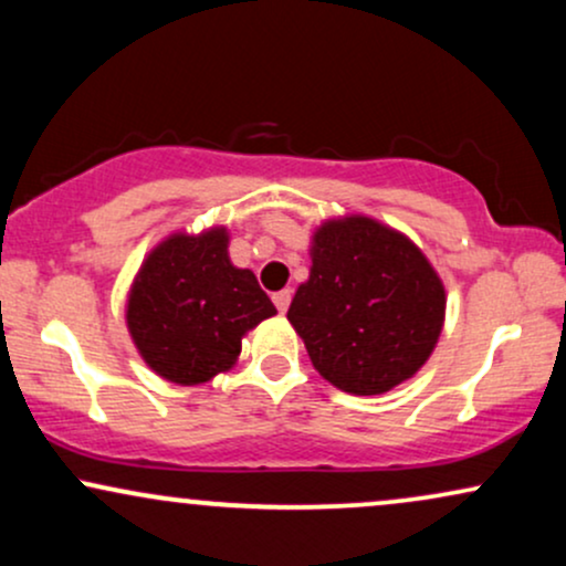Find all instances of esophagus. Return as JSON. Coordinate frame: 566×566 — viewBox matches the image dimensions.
<instances>
[{
    "label": "esophagus",
    "mask_w": 566,
    "mask_h": 566,
    "mask_svg": "<svg viewBox=\"0 0 566 566\" xmlns=\"http://www.w3.org/2000/svg\"><path fill=\"white\" fill-rule=\"evenodd\" d=\"M290 301H292V290H282V292H276V295H274V303H276L279 314H284V311L290 308Z\"/></svg>",
    "instance_id": "34e87169"
}]
</instances>
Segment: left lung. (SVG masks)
Returning <instances> with one entry per match:
<instances>
[{
	"label": "left lung",
	"mask_w": 566,
	"mask_h": 566,
	"mask_svg": "<svg viewBox=\"0 0 566 566\" xmlns=\"http://www.w3.org/2000/svg\"><path fill=\"white\" fill-rule=\"evenodd\" d=\"M308 279L287 319L324 380L380 396L431 359L447 290L407 233L369 216L327 218L311 233Z\"/></svg>",
	"instance_id": "left-lung-1"
}]
</instances>
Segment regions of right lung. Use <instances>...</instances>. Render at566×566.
I'll return each instance as SVG.
<instances>
[{"label":"right lung","mask_w":566,"mask_h":566,"mask_svg":"<svg viewBox=\"0 0 566 566\" xmlns=\"http://www.w3.org/2000/svg\"><path fill=\"white\" fill-rule=\"evenodd\" d=\"M231 233H167L143 258L125 303L127 333L161 380L205 386L229 373L250 329L276 314L250 269L229 258Z\"/></svg>","instance_id":"right-lung-1"}]
</instances>
